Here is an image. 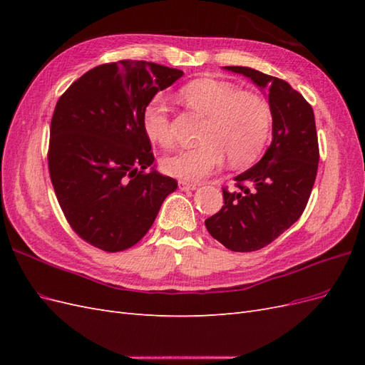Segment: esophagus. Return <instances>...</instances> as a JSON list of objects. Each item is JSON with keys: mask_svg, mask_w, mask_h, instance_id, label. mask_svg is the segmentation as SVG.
<instances>
[{"mask_svg": "<svg viewBox=\"0 0 365 365\" xmlns=\"http://www.w3.org/2000/svg\"><path fill=\"white\" fill-rule=\"evenodd\" d=\"M196 182H189V181H180V189L184 190V192H189V190H196L197 189Z\"/></svg>", "mask_w": 365, "mask_h": 365, "instance_id": "1", "label": "esophagus"}]
</instances>
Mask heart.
<instances>
[{
	"mask_svg": "<svg viewBox=\"0 0 365 365\" xmlns=\"http://www.w3.org/2000/svg\"><path fill=\"white\" fill-rule=\"evenodd\" d=\"M182 97L195 111L208 117V123L201 135V146L163 160L165 173L185 181H200L222 168L227 155L233 165H248L260 157L271 132V111L262 97L240 93L233 85L212 79L189 83ZM143 128L152 141L164 148L173 143L169 105L163 96L148 103Z\"/></svg>",
	"mask_w": 365,
	"mask_h": 365,
	"instance_id": "heart-1",
	"label": "heart"
}]
</instances>
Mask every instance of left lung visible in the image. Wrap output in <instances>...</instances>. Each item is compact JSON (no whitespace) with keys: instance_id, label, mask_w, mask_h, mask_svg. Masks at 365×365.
I'll list each match as a JSON object with an SVG mask.
<instances>
[{"instance_id":"8db88e82","label":"left lung","mask_w":365,"mask_h":365,"mask_svg":"<svg viewBox=\"0 0 365 365\" xmlns=\"http://www.w3.org/2000/svg\"><path fill=\"white\" fill-rule=\"evenodd\" d=\"M224 68L268 90L272 141L257 164L235 178L239 192L222 189L224 205L205 227L225 248L251 252L271 244L304 212L319 160L315 117L304 97L279 77Z\"/></svg>"}]
</instances>
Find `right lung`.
I'll return each mask as SVG.
<instances>
[{"label":"right lung","mask_w":365,"mask_h":365,"mask_svg":"<svg viewBox=\"0 0 365 365\" xmlns=\"http://www.w3.org/2000/svg\"><path fill=\"white\" fill-rule=\"evenodd\" d=\"M182 74L145 61L103 63L59 97L50 126V178L68 224L93 247H134L178 187L152 168L143 113Z\"/></svg>","instance_id":"obj_1"}]
</instances>
